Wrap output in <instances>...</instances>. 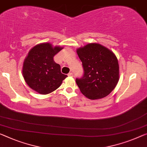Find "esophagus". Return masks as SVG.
I'll list each match as a JSON object with an SVG mask.
<instances>
[{
	"instance_id": "1",
	"label": "esophagus",
	"mask_w": 147,
	"mask_h": 147,
	"mask_svg": "<svg viewBox=\"0 0 147 147\" xmlns=\"http://www.w3.org/2000/svg\"><path fill=\"white\" fill-rule=\"evenodd\" d=\"M67 76H74V74H73V73H71V72H70V73H69L68 74H67Z\"/></svg>"
}]
</instances>
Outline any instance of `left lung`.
Masks as SVG:
<instances>
[{"label": "left lung", "mask_w": 147, "mask_h": 147, "mask_svg": "<svg viewBox=\"0 0 147 147\" xmlns=\"http://www.w3.org/2000/svg\"><path fill=\"white\" fill-rule=\"evenodd\" d=\"M84 74L76 79L81 92L95 100L108 95L119 81L118 61L114 53L98 43H89L77 49Z\"/></svg>", "instance_id": "obj_1"}]
</instances>
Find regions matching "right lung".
I'll list each match as a JSON object with an SVG mask.
<instances>
[{"label":"right lung","mask_w":147,"mask_h":147,"mask_svg":"<svg viewBox=\"0 0 147 147\" xmlns=\"http://www.w3.org/2000/svg\"><path fill=\"white\" fill-rule=\"evenodd\" d=\"M62 49L45 42L29 51L22 69L24 78L29 87L40 94H47L60 86L67 76L61 73L60 66L53 57Z\"/></svg>","instance_id":"obj_1"}]
</instances>
